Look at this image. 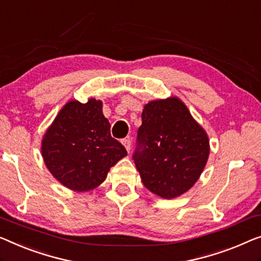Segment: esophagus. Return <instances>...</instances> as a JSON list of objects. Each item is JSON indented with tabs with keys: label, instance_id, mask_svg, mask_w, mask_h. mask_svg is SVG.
<instances>
[{
	"label": "esophagus",
	"instance_id": "obj_1",
	"mask_svg": "<svg viewBox=\"0 0 261 261\" xmlns=\"http://www.w3.org/2000/svg\"><path fill=\"white\" fill-rule=\"evenodd\" d=\"M122 145L124 146V148L127 149V152L129 153L130 149H132V141H130V139H129V138L123 139V140H122Z\"/></svg>",
	"mask_w": 261,
	"mask_h": 261
}]
</instances>
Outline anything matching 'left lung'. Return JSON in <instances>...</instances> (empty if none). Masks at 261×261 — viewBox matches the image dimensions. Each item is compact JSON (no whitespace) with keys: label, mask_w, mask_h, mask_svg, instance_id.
<instances>
[{"label":"left lung","mask_w":261,"mask_h":261,"mask_svg":"<svg viewBox=\"0 0 261 261\" xmlns=\"http://www.w3.org/2000/svg\"><path fill=\"white\" fill-rule=\"evenodd\" d=\"M133 159L147 190L164 199L186 193L210 155V139L179 97L149 101Z\"/></svg>","instance_id":"left-lung-1"}]
</instances>
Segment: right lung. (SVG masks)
Here are the masks:
<instances>
[{
	"mask_svg": "<svg viewBox=\"0 0 261 261\" xmlns=\"http://www.w3.org/2000/svg\"><path fill=\"white\" fill-rule=\"evenodd\" d=\"M48 171L74 192L100 186L111 167L127 150L111 135V124L102 113V101L89 99L67 102L48 127L41 142Z\"/></svg>",
	"mask_w": 261,
	"mask_h": 261,
	"instance_id": "1",
	"label": "right lung"
}]
</instances>
